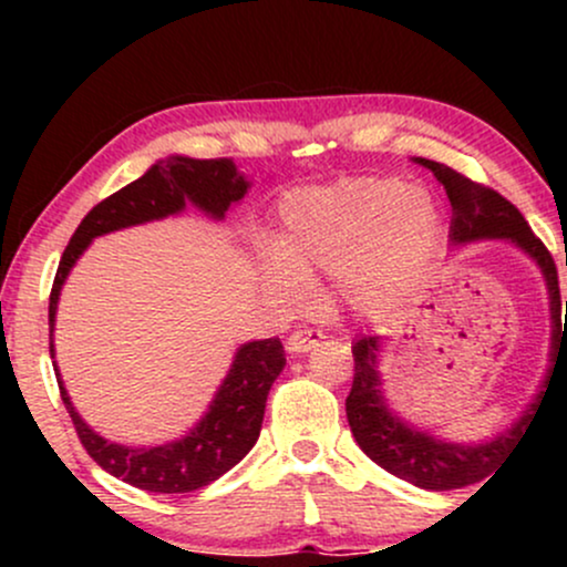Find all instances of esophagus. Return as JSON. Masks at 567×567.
Listing matches in <instances>:
<instances>
[{"label": "esophagus", "instance_id": "1", "mask_svg": "<svg viewBox=\"0 0 567 567\" xmlns=\"http://www.w3.org/2000/svg\"><path fill=\"white\" fill-rule=\"evenodd\" d=\"M322 330H311V328H303V330H292L288 336V341H285V347H288L290 354H303V351H311L315 347H320L322 341Z\"/></svg>", "mask_w": 567, "mask_h": 567}]
</instances>
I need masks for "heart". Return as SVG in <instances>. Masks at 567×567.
<instances>
[{
  "mask_svg": "<svg viewBox=\"0 0 567 567\" xmlns=\"http://www.w3.org/2000/svg\"><path fill=\"white\" fill-rule=\"evenodd\" d=\"M437 234L426 194L394 178L341 181L285 202L279 247H261L258 271L282 306L303 301L309 277L336 275L347 303L386 311L413 290Z\"/></svg>",
  "mask_w": 567,
  "mask_h": 567,
  "instance_id": "b5f03b06",
  "label": "heart"
}]
</instances>
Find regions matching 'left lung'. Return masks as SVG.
Listing matches in <instances>:
<instances>
[{
	"mask_svg": "<svg viewBox=\"0 0 567 567\" xmlns=\"http://www.w3.org/2000/svg\"><path fill=\"white\" fill-rule=\"evenodd\" d=\"M419 165L429 167L434 178L445 186L447 199H451V243L466 245L477 239H509L523 252H528L538 264L549 290V311H551V365L546 373V389H549V375H555L557 360L567 351V320L563 322V301H559L557 266L551 252L536 234L530 231L528 220L512 205L509 199L501 197L491 186L477 184L466 178L453 167L440 165V162L415 157ZM567 317V301H565ZM354 354V381L347 396V419L354 434L357 445L365 451L370 461L386 470L394 477L413 483L424 491H453L480 483L487 474L496 472V466L506 458V453L517 445L530 424L533 415L538 413V402L544 400L542 392L536 402L514 421L512 429L496 434L493 440L477 442V445H461V442H445L432 437L429 432L408 426L392 410L386 408L381 394L379 375V336H362L351 343Z\"/></svg>",
	"mask_w": 567,
	"mask_h": 567,
	"instance_id": "left-lung-1",
	"label": "left lung"
}]
</instances>
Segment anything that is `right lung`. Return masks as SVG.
Segmentation results:
<instances>
[{"label": "right lung", "instance_id": "right-lung-1", "mask_svg": "<svg viewBox=\"0 0 567 567\" xmlns=\"http://www.w3.org/2000/svg\"><path fill=\"white\" fill-rule=\"evenodd\" d=\"M247 186L250 184L243 173H237L231 159L167 157L148 167L138 181L97 202L76 226L74 237L58 264L53 292H50V357H55L53 328L58 296H61L71 266L95 237L146 224V220L175 216L188 202L205 210L207 216L224 218L234 202L245 197ZM53 368L58 370L55 362ZM282 368L285 349L279 338L243 343L234 354L229 375L220 383L199 424L186 437L157 447H127L103 440L84 424L71 405L61 373H55V379L80 442L101 470L148 493H192L216 483L220 474L229 472L250 453L261 434L266 396Z\"/></svg>", "mask_w": 567, "mask_h": 567}]
</instances>
